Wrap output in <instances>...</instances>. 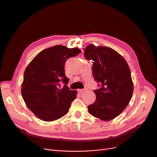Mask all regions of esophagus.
I'll use <instances>...</instances> for the list:
<instances>
[{"label":"esophagus","mask_w":157,"mask_h":157,"mask_svg":"<svg viewBox=\"0 0 157 157\" xmlns=\"http://www.w3.org/2000/svg\"><path fill=\"white\" fill-rule=\"evenodd\" d=\"M85 92V90L83 89H78V92L79 94H81L82 93H83Z\"/></svg>","instance_id":"1"}]
</instances>
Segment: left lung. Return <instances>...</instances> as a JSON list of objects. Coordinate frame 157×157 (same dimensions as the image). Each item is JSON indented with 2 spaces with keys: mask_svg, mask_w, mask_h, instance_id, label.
<instances>
[{
  "mask_svg": "<svg viewBox=\"0 0 157 157\" xmlns=\"http://www.w3.org/2000/svg\"><path fill=\"white\" fill-rule=\"evenodd\" d=\"M85 59L93 63L94 79L99 83L95 90L96 100L88 106L90 114L101 120L109 121L125 109L132 96L134 86L128 65L112 48L88 45Z\"/></svg>",
  "mask_w": 157,
  "mask_h": 157,
  "instance_id": "left-lung-1",
  "label": "left lung"
}]
</instances>
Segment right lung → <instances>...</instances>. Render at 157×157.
<instances>
[{
	"label": "right lung",
	"mask_w": 157,
	"mask_h": 157,
	"mask_svg": "<svg viewBox=\"0 0 157 157\" xmlns=\"http://www.w3.org/2000/svg\"><path fill=\"white\" fill-rule=\"evenodd\" d=\"M81 52L79 48L55 46L41 51L27 67L21 95L29 109L40 120L54 121L69 112L76 92L67 86L64 66L68 59Z\"/></svg>",
	"instance_id": "1"
}]
</instances>
